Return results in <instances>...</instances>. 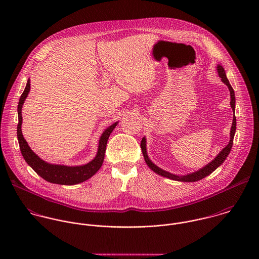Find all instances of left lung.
Segmentation results:
<instances>
[{
    "label": "left lung",
    "mask_w": 259,
    "mask_h": 259,
    "mask_svg": "<svg viewBox=\"0 0 259 259\" xmlns=\"http://www.w3.org/2000/svg\"><path fill=\"white\" fill-rule=\"evenodd\" d=\"M218 72H219V75L222 78V81L228 87V90L230 92V107H231V109L233 111V120H232V125H231V130H230V140H229L228 145L222 149V151L217 155V157L211 162H209L208 164H206L205 166H203L199 170H197L195 172H192V174H189V175H186V176H176V175H172V174H170L168 171H165V170L159 168L158 166H156L149 159L148 152H147V141H146V138H144L142 140V143H141V148H142V150H143V154H144L145 160H146L148 167L151 170H153L155 174H157V175H159V176H161L163 178H167L169 180H172V181L185 182V183H193V182L200 181V180L204 179L205 177L209 176L211 172H213L220 165H222V162L228 156V154H229V152L231 150V148H232L233 138H234V134H235V130H236V118H235V115H234V111H235V96H234V91H233L232 87L230 85V83H229V81H228V79L226 77L225 71H224V69L222 68V66H221V65H218Z\"/></svg>",
    "instance_id": "8db88e82"
}]
</instances>
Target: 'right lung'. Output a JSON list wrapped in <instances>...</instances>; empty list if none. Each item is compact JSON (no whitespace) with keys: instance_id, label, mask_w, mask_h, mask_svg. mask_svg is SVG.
Returning a JSON list of instances; mask_svg holds the SVG:
<instances>
[{"instance_id":"right-lung-1","label":"right lung","mask_w":259,"mask_h":259,"mask_svg":"<svg viewBox=\"0 0 259 259\" xmlns=\"http://www.w3.org/2000/svg\"><path fill=\"white\" fill-rule=\"evenodd\" d=\"M31 83L30 79L27 81V85L25 88L24 93L22 94L19 105H18V116H19V123L17 127V136L18 141L20 145V149L22 152V155L24 156L27 163L37 172V175L44 179L45 181L57 184V185H73L80 184L82 182H85L87 180L91 179L97 171L101 168L104 158H105V152L107 148V143L109 140V137L112 133L113 128L117 124V121L112 123L111 126H109L103 134L100 139L99 148L96 157L90 161L87 164L83 165H77V166H67L62 164H52L48 163L41 158H39L37 154L29 147L28 143L23 137L22 134V108L25 103V100L27 99L29 92H30Z\"/></svg>"}]
</instances>
